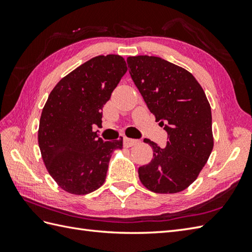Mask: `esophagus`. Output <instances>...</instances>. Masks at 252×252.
<instances>
[{"mask_svg": "<svg viewBox=\"0 0 252 252\" xmlns=\"http://www.w3.org/2000/svg\"><path fill=\"white\" fill-rule=\"evenodd\" d=\"M125 146L126 147H132L136 145V144L138 143L137 140H133V138H129V137H125Z\"/></svg>", "mask_w": 252, "mask_h": 252, "instance_id": "esophagus-1", "label": "esophagus"}]
</instances>
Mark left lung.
Returning a JSON list of instances; mask_svg holds the SVG:
<instances>
[{
  "label": "left lung",
  "mask_w": 252,
  "mask_h": 252,
  "mask_svg": "<svg viewBox=\"0 0 252 252\" xmlns=\"http://www.w3.org/2000/svg\"><path fill=\"white\" fill-rule=\"evenodd\" d=\"M127 67L144 100L168 132L167 146H152V161L138 168V178L157 194L186 189L207 163L213 149L211 107L205 91L186 69L148 55L127 57Z\"/></svg>",
  "instance_id": "obj_1"
}]
</instances>
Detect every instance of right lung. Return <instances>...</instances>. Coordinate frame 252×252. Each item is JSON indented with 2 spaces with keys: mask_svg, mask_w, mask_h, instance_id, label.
I'll return each mask as SVG.
<instances>
[{
  "mask_svg": "<svg viewBox=\"0 0 252 252\" xmlns=\"http://www.w3.org/2000/svg\"><path fill=\"white\" fill-rule=\"evenodd\" d=\"M120 55L91 58L63 77L42 110L37 142L47 172L62 189L85 195L104 184L111 155L123 137L104 142L93 131L103 107L126 72Z\"/></svg>",
  "mask_w": 252,
  "mask_h": 252,
  "instance_id": "add662e5",
  "label": "right lung"
}]
</instances>
